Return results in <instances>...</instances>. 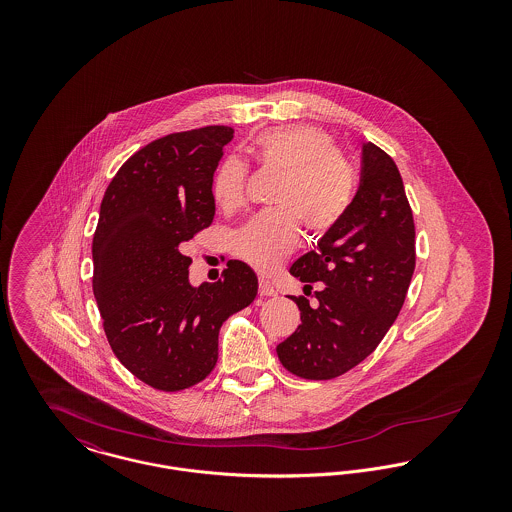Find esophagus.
Wrapping results in <instances>:
<instances>
[{
	"mask_svg": "<svg viewBox=\"0 0 512 512\" xmlns=\"http://www.w3.org/2000/svg\"><path fill=\"white\" fill-rule=\"evenodd\" d=\"M274 293H276V290L272 288V284H270L268 280H265V278H261V280H259V295L270 297V295H274Z\"/></svg>",
	"mask_w": 512,
	"mask_h": 512,
	"instance_id": "obj_1",
	"label": "esophagus"
}]
</instances>
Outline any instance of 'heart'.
<instances>
[{
  "mask_svg": "<svg viewBox=\"0 0 512 512\" xmlns=\"http://www.w3.org/2000/svg\"><path fill=\"white\" fill-rule=\"evenodd\" d=\"M257 163L280 172L274 205L232 236V253L257 270H270L288 257L299 242L301 224L324 236L345 217L353 194L355 172L334 140L313 124H286L261 132L253 142ZM249 169L242 159L228 157L213 176V197L222 209L244 203Z\"/></svg>",
  "mask_w": 512,
  "mask_h": 512,
  "instance_id": "obj_1",
  "label": "heart"
}]
</instances>
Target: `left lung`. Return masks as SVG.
<instances>
[{
    "mask_svg": "<svg viewBox=\"0 0 512 512\" xmlns=\"http://www.w3.org/2000/svg\"><path fill=\"white\" fill-rule=\"evenodd\" d=\"M414 220L397 165L363 144L361 186L340 224L299 257L290 274L315 292L317 305L290 297L301 324L276 353L284 368L307 380L345 374L384 340L399 315L414 272Z\"/></svg>",
    "mask_w": 512,
    "mask_h": 512,
    "instance_id": "left-lung-1",
    "label": "left lung"
}]
</instances>
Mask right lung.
Segmentation results:
<instances>
[{"instance_id":"add662e5","label":"right lung","mask_w":512,"mask_h":512,"mask_svg":"<svg viewBox=\"0 0 512 512\" xmlns=\"http://www.w3.org/2000/svg\"><path fill=\"white\" fill-rule=\"evenodd\" d=\"M230 126L159 138L107 186L92 242V288L113 353L161 391L195 386L219 359V330L257 295V276L228 261L219 282L190 284L182 245L215 217L213 174Z\"/></svg>"}]
</instances>
